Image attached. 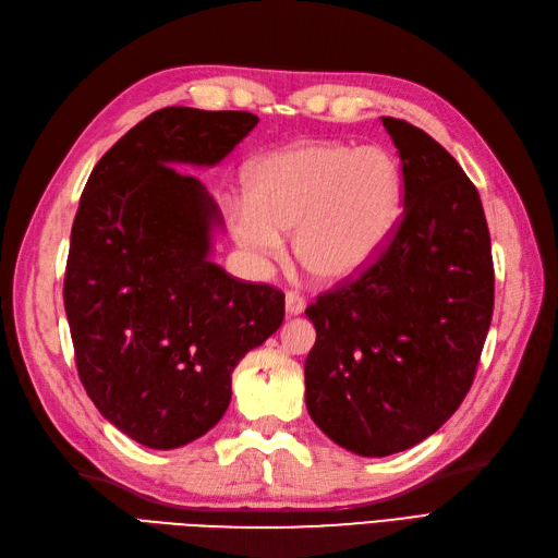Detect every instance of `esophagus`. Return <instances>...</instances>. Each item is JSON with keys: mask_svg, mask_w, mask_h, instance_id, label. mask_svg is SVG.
Segmentation results:
<instances>
[{"mask_svg": "<svg viewBox=\"0 0 558 558\" xmlns=\"http://www.w3.org/2000/svg\"><path fill=\"white\" fill-rule=\"evenodd\" d=\"M305 307H307V302H305V298H302L298 291H289V293H286V314H289V316H298V314L305 312Z\"/></svg>", "mask_w": 558, "mask_h": 558, "instance_id": "1", "label": "esophagus"}]
</instances>
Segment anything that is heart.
<instances>
[{"mask_svg": "<svg viewBox=\"0 0 558 558\" xmlns=\"http://www.w3.org/2000/svg\"><path fill=\"white\" fill-rule=\"evenodd\" d=\"M244 199L228 207V228L253 263L275 260L279 234L293 232L298 265L320 283H342L391 238L402 177L384 148L314 142L253 162Z\"/></svg>", "mask_w": 558, "mask_h": 558, "instance_id": "b5f03b06", "label": "heart"}]
</instances>
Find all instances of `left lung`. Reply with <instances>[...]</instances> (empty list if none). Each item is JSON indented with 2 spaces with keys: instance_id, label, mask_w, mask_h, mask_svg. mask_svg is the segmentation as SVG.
I'll list each match as a JSON object with an SVG mask.
<instances>
[{
  "instance_id": "8db88e82",
  "label": "left lung",
  "mask_w": 558,
  "mask_h": 558,
  "mask_svg": "<svg viewBox=\"0 0 558 558\" xmlns=\"http://www.w3.org/2000/svg\"><path fill=\"white\" fill-rule=\"evenodd\" d=\"M381 123L402 162V216L363 272L307 307L314 424L359 456L426 440L459 410L494 314L492 238L475 185L430 134Z\"/></svg>"
}]
</instances>
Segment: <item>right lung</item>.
I'll return each mask as SVG.
<instances>
[{
    "label": "right lung",
    "instance_id": "obj_1",
    "mask_svg": "<svg viewBox=\"0 0 558 558\" xmlns=\"http://www.w3.org/2000/svg\"><path fill=\"white\" fill-rule=\"evenodd\" d=\"M258 125L248 111L167 107L95 165L64 272L81 384L134 442L177 449L211 430L232 369L283 320V293L209 260L214 199L181 165L221 162Z\"/></svg>",
    "mask_w": 558,
    "mask_h": 558
}]
</instances>
